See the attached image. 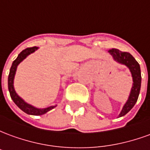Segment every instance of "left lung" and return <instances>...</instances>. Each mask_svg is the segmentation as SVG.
<instances>
[{
    "mask_svg": "<svg viewBox=\"0 0 150 150\" xmlns=\"http://www.w3.org/2000/svg\"><path fill=\"white\" fill-rule=\"evenodd\" d=\"M108 53L112 55L115 62H118L121 65L126 66L129 69L132 78V85L128 100L125 102V104H124L122 109L118 115V117H121L129 112L137 101L140 94V90H141V85H142L141 67L138 62H137V60L129 53L122 52L117 49L110 50H108Z\"/></svg>",
    "mask_w": 150,
    "mask_h": 150,
    "instance_id": "8db88e82",
    "label": "left lung"
}]
</instances>
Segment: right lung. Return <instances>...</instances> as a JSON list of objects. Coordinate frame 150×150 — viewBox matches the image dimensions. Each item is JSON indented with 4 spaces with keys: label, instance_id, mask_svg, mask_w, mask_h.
Here are the masks:
<instances>
[{
    "label": "right lung",
    "instance_id": "1",
    "mask_svg": "<svg viewBox=\"0 0 150 150\" xmlns=\"http://www.w3.org/2000/svg\"><path fill=\"white\" fill-rule=\"evenodd\" d=\"M37 50H38V47L34 46V47L27 48V49L22 50L18 54V58L15 59L14 61L13 62V63H12L11 68H10V71H9V75H8V91H9V94H10V96H11V99L13 100V101L24 112H25L26 114H29V115H33V116H41V115H43V114H45L47 112L52 110L53 108H54L57 106V104H56V105H52V106L44 108H39L34 107L32 104H28L27 102H25L15 91L13 83H14V77L15 75H16L18 66L25 59H26L30 54L35 52Z\"/></svg>",
    "mask_w": 150,
    "mask_h": 150
}]
</instances>
